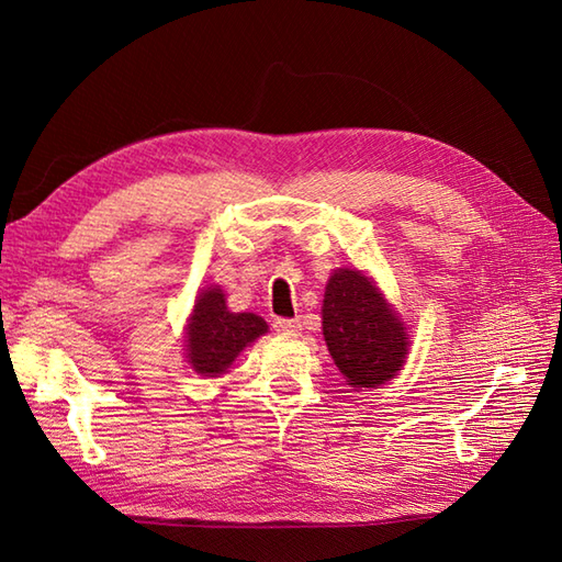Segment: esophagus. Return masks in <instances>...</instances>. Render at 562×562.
I'll list each match as a JSON object with an SVG mask.
<instances>
[{"label":"esophagus","instance_id":"esophagus-1","mask_svg":"<svg viewBox=\"0 0 562 562\" xmlns=\"http://www.w3.org/2000/svg\"><path fill=\"white\" fill-rule=\"evenodd\" d=\"M272 328L282 333V336H296L302 330V321L300 318H274Z\"/></svg>","mask_w":562,"mask_h":562}]
</instances>
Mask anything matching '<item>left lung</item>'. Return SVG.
<instances>
[{
  "instance_id": "left-lung-1",
  "label": "left lung",
  "mask_w": 562,
  "mask_h": 562,
  "mask_svg": "<svg viewBox=\"0 0 562 562\" xmlns=\"http://www.w3.org/2000/svg\"><path fill=\"white\" fill-rule=\"evenodd\" d=\"M324 338L342 376L357 389H374L396 376L408 355L398 316L360 270L330 274L324 300Z\"/></svg>"
}]
</instances>
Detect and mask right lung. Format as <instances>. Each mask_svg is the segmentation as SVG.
<instances>
[{"label": "right lung", "instance_id": "right-lung-1", "mask_svg": "<svg viewBox=\"0 0 562 562\" xmlns=\"http://www.w3.org/2000/svg\"><path fill=\"white\" fill-rule=\"evenodd\" d=\"M268 324L256 314H232L224 292L210 288L198 296L188 324L186 355L198 374L217 376L226 372L248 342L260 338Z\"/></svg>", "mask_w": 562, "mask_h": 562}]
</instances>
